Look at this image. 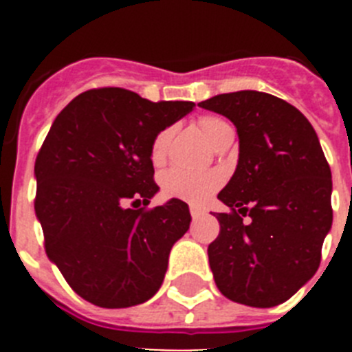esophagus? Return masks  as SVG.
Returning a JSON list of instances; mask_svg holds the SVG:
<instances>
[{
    "label": "esophagus",
    "mask_w": 352,
    "mask_h": 352,
    "mask_svg": "<svg viewBox=\"0 0 352 352\" xmlns=\"http://www.w3.org/2000/svg\"><path fill=\"white\" fill-rule=\"evenodd\" d=\"M203 213H204V211H203V210H199V208H195V206L190 208L192 219H199V217H201V214H203Z\"/></svg>",
    "instance_id": "1"
}]
</instances>
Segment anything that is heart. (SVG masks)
Returning a JSON list of instances; mask_svg holds the SVG:
<instances>
[{"mask_svg":"<svg viewBox=\"0 0 352 352\" xmlns=\"http://www.w3.org/2000/svg\"><path fill=\"white\" fill-rule=\"evenodd\" d=\"M197 125L204 138L217 146L229 135H234V129L226 118L217 116V114H204L197 120ZM170 138H173V129L160 130L151 141L149 146V158L155 166L164 164L167 157V148H169ZM220 186V176L213 170H203V173H194V170L185 169H170L162 176V192L169 199H179L192 204H203L213 195V192Z\"/></svg>","mask_w":352,"mask_h":352,"instance_id":"b5f03b06","label":"heart"}]
</instances>
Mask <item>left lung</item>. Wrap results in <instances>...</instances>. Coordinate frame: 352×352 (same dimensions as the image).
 Listing matches in <instances>:
<instances>
[{
  "label": "left lung",
  "instance_id": "1",
  "mask_svg": "<svg viewBox=\"0 0 352 352\" xmlns=\"http://www.w3.org/2000/svg\"><path fill=\"white\" fill-rule=\"evenodd\" d=\"M199 105L229 118L239 138L238 167L219 194L229 211L214 214L220 232L208 247L214 284L248 307L284 303L316 275L333 220L316 130L270 93H223Z\"/></svg>",
  "mask_w": 352,
  "mask_h": 352
}]
</instances>
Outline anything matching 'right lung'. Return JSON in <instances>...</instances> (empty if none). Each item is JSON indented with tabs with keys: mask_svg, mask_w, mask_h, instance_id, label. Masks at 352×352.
I'll list each match as a JSON object with an SVG mask.
<instances>
[{
	"mask_svg": "<svg viewBox=\"0 0 352 352\" xmlns=\"http://www.w3.org/2000/svg\"><path fill=\"white\" fill-rule=\"evenodd\" d=\"M194 107L96 88L52 123L35 162V211L45 254L89 303L126 309L160 289L190 211L179 199L146 208L158 190L149 146Z\"/></svg>",
	"mask_w": 352,
	"mask_h": 352,
	"instance_id": "obj_1",
	"label": "right lung"
}]
</instances>
